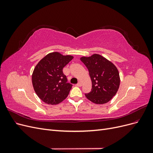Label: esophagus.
<instances>
[{
    "instance_id": "1",
    "label": "esophagus",
    "mask_w": 153,
    "mask_h": 153,
    "mask_svg": "<svg viewBox=\"0 0 153 153\" xmlns=\"http://www.w3.org/2000/svg\"><path fill=\"white\" fill-rule=\"evenodd\" d=\"M82 85V82H79L78 83V84H76V86H78V87H81Z\"/></svg>"
}]
</instances>
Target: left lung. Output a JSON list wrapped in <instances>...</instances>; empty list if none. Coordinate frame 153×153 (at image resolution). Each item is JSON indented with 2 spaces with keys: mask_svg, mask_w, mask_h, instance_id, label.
I'll use <instances>...</instances> for the list:
<instances>
[{
  "mask_svg": "<svg viewBox=\"0 0 153 153\" xmlns=\"http://www.w3.org/2000/svg\"><path fill=\"white\" fill-rule=\"evenodd\" d=\"M81 61L89 70L92 89L86 98L96 104L108 103L116 94L120 85L117 68L102 55L94 53L90 57H82Z\"/></svg>",
  "mask_w": 153,
  "mask_h": 153,
  "instance_id": "1",
  "label": "left lung"
}]
</instances>
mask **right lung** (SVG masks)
<instances>
[{"mask_svg":"<svg viewBox=\"0 0 153 153\" xmlns=\"http://www.w3.org/2000/svg\"><path fill=\"white\" fill-rule=\"evenodd\" d=\"M73 57L55 52L47 54L37 64L32 75L34 91L45 103L57 105L68 96L72 85L67 83L62 69Z\"/></svg>","mask_w":153,"mask_h":153,"instance_id":"right-lung-1","label":"right lung"}]
</instances>
